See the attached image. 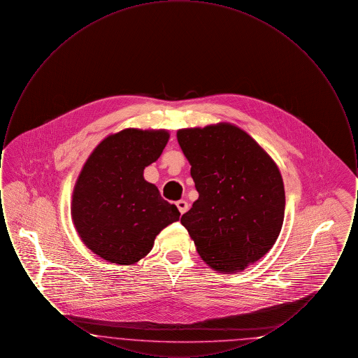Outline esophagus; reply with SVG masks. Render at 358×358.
<instances>
[{"instance_id": "esophagus-1", "label": "esophagus", "mask_w": 358, "mask_h": 358, "mask_svg": "<svg viewBox=\"0 0 358 358\" xmlns=\"http://www.w3.org/2000/svg\"><path fill=\"white\" fill-rule=\"evenodd\" d=\"M176 205H177V208H178V210H180V213H181V215H184V213L187 212V209H189V205H187V201H184V200L177 201Z\"/></svg>"}]
</instances>
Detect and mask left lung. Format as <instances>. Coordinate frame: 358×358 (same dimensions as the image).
Segmentation results:
<instances>
[{
  "mask_svg": "<svg viewBox=\"0 0 358 358\" xmlns=\"http://www.w3.org/2000/svg\"><path fill=\"white\" fill-rule=\"evenodd\" d=\"M199 199L181 217L196 250L215 271H244L266 255L285 219L280 171L252 136L220 122L177 131Z\"/></svg>",
  "mask_w": 358,
  "mask_h": 358,
  "instance_id": "left-lung-1",
  "label": "left lung"
}]
</instances>
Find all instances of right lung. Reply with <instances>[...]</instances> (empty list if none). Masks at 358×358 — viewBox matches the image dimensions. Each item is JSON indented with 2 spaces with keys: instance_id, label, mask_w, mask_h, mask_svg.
I'll list each match as a JSON object with an SVG mask.
<instances>
[{
  "instance_id": "add662e5",
  "label": "right lung",
  "mask_w": 358,
  "mask_h": 358,
  "mask_svg": "<svg viewBox=\"0 0 358 358\" xmlns=\"http://www.w3.org/2000/svg\"><path fill=\"white\" fill-rule=\"evenodd\" d=\"M169 138L165 129H124L106 136L85 159L71 219L85 247L103 260L136 264L152 251L157 235L180 220L177 206L143 177Z\"/></svg>"
}]
</instances>
